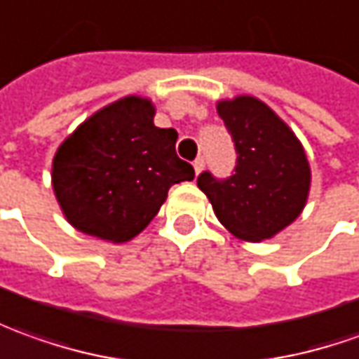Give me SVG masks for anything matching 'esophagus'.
<instances>
[{"label": "esophagus", "mask_w": 359, "mask_h": 359, "mask_svg": "<svg viewBox=\"0 0 359 359\" xmlns=\"http://www.w3.org/2000/svg\"><path fill=\"white\" fill-rule=\"evenodd\" d=\"M192 167H194V172H196V175H200V172H202V169H204V159H202V157H198V159L192 163Z\"/></svg>", "instance_id": "esophagus-1"}]
</instances>
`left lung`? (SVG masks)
I'll list each match as a JSON object with an SVG mask.
<instances>
[{
    "label": "left lung",
    "mask_w": 359,
    "mask_h": 359,
    "mask_svg": "<svg viewBox=\"0 0 359 359\" xmlns=\"http://www.w3.org/2000/svg\"><path fill=\"white\" fill-rule=\"evenodd\" d=\"M238 151L236 175L198 177L220 224L238 240H271L301 216L311 192L304 147L285 121L259 97L241 94L216 102Z\"/></svg>",
    "instance_id": "1"
}]
</instances>
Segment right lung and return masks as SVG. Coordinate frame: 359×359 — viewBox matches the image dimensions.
<instances>
[{
	"label": "right lung",
	"instance_id": "obj_1",
	"mask_svg": "<svg viewBox=\"0 0 359 359\" xmlns=\"http://www.w3.org/2000/svg\"><path fill=\"white\" fill-rule=\"evenodd\" d=\"M153 118L149 97L123 96L58 145L50 182L72 228L126 243L157 216L172 184L194 179L192 165L177 157L179 133L157 128Z\"/></svg>",
	"mask_w": 359,
	"mask_h": 359
}]
</instances>
